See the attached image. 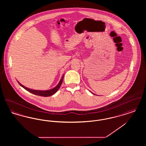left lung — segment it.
Here are the masks:
<instances>
[{
	"mask_svg": "<svg viewBox=\"0 0 146 146\" xmlns=\"http://www.w3.org/2000/svg\"><path fill=\"white\" fill-rule=\"evenodd\" d=\"M91 93H92V94H93V93H92V92H91Z\"/></svg>",
	"mask_w": 146,
	"mask_h": 146,
	"instance_id": "8db88e82",
	"label": "left lung"
}]
</instances>
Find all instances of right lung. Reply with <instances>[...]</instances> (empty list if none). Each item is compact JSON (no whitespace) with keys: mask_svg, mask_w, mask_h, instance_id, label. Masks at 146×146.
Instances as JSON below:
<instances>
[{"mask_svg":"<svg viewBox=\"0 0 146 146\" xmlns=\"http://www.w3.org/2000/svg\"><path fill=\"white\" fill-rule=\"evenodd\" d=\"M63 76L62 79H61L60 82H59L58 84L54 88H53L52 89H51V90H46V91H41V90H32V89H28L27 88L24 86L23 85H22V84L20 83L19 82H17L19 84L21 85V86L22 88H23L25 90H26L27 91H28L29 92H30L31 93L33 94H35L36 95H38V96H44V97H48V96H50L52 95H54L55 93H56L57 92V91L59 89V88H60L62 83L63 82Z\"/></svg>","mask_w":146,"mask_h":146,"instance_id":"1","label":"right lung"}]
</instances>
